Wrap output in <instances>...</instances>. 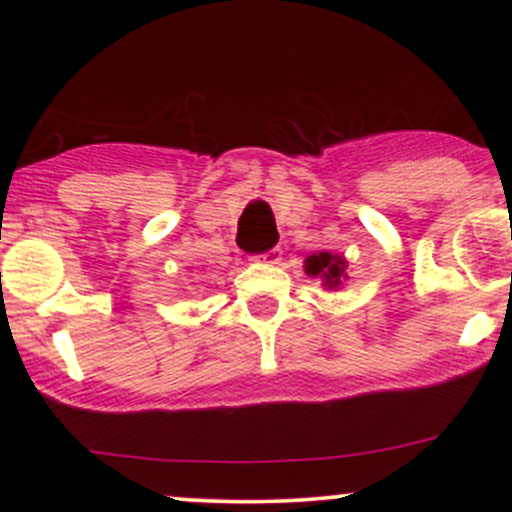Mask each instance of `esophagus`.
Segmentation results:
<instances>
[{
	"instance_id": "1",
	"label": "esophagus",
	"mask_w": 512,
	"mask_h": 512,
	"mask_svg": "<svg viewBox=\"0 0 512 512\" xmlns=\"http://www.w3.org/2000/svg\"><path fill=\"white\" fill-rule=\"evenodd\" d=\"M252 260L255 262H267V264H274V262H279V250H267V252H262V255H255L252 257Z\"/></svg>"
}]
</instances>
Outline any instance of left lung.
<instances>
[{
    "label": "left lung",
    "instance_id": "1",
    "mask_svg": "<svg viewBox=\"0 0 512 512\" xmlns=\"http://www.w3.org/2000/svg\"><path fill=\"white\" fill-rule=\"evenodd\" d=\"M305 274L313 279H322L325 289H339L342 279H346V262L342 255H332V252H315L305 260Z\"/></svg>",
    "mask_w": 512,
    "mask_h": 512
}]
</instances>
